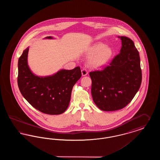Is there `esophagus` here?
<instances>
[{
    "label": "esophagus",
    "instance_id": "1",
    "mask_svg": "<svg viewBox=\"0 0 160 160\" xmlns=\"http://www.w3.org/2000/svg\"><path fill=\"white\" fill-rule=\"evenodd\" d=\"M88 74V71L86 69H83L82 70V74L83 76H86Z\"/></svg>",
    "mask_w": 160,
    "mask_h": 160
}]
</instances>
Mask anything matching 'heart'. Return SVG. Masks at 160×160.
I'll use <instances>...</instances> for the list:
<instances>
[{"label":"heart","mask_w":160,"mask_h":160,"mask_svg":"<svg viewBox=\"0 0 160 160\" xmlns=\"http://www.w3.org/2000/svg\"><path fill=\"white\" fill-rule=\"evenodd\" d=\"M88 54L91 58L89 63L93 67L98 68L107 64L112 59L113 50L102 42H97L92 46L88 51Z\"/></svg>","instance_id":"heart-1"}]
</instances>
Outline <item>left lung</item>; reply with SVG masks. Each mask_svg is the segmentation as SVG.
I'll return each mask as SVG.
<instances>
[{"mask_svg": "<svg viewBox=\"0 0 160 160\" xmlns=\"http://www.w3.org/2000/svg\"><path fill=\"white\" fill-rule=\"evenodd\" d=\"M120 53L104 68L89 72L93 102L103 111H115L127 106L142 83L139 53L134 42L126 37Z\"/></svg>", "mask_w": 160, "mask_h": 160, "instance_id": "8db88e82", "label": "left lung"}]
</instances>
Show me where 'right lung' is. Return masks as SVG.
I'll return each mask as SVG.
<instances>
[{
	"label": "right lung",
	"mask_w": 160,
	"mask_h": 160,
	"mask_svg": "<svg viewBox=\"0 0 160 160\" xmlns=\"http://www.w3.org/2000/svg\"><path fill=\"white\" fill-rule=\"evenodd\" d=\"M28 51L29 48L23 51L18 62L20 91L31 106L41 112L51 115L63 113L68 107L74 85L82 76L80 68L62 69L51 76H37L28 65Z\"/></svg>",
	"instance_id": "1"
}]
</instances>
